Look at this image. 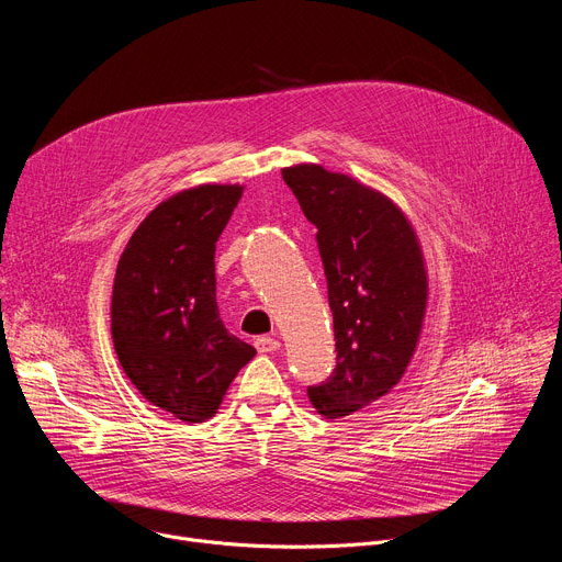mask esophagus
I'll list each match as a JSON object with an SVG mask.
<instances>
[{
	"label": "esophagus",
	"mask_w": 562,
	"mask_h": 562,
	"mask_svg": "<svg viewBox=\"0 0 562 562\" xmlns=\"http://www.w3.org/2000/svg\"><path fill=\"white\" fill-rule=\"evenodd\" d=\"M256 349L260 353H273L280 349V340H276L271 336H260V338H256Z\"/></svg>",
	"instance_id": "34e87169"
}]
</instances>
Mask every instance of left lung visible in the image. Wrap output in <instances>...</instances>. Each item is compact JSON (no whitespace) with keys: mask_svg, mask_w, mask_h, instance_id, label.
Segmentation results:
<instances>
[{"mask_svg":"<svg viewBox=\"0 0 562 562\" xmlns=\"http://www.w3.org/2000/svg\"><path fill=\"white\" fill-rule=\"evenodd\" d=\"M317 228L336 334V369L306 389L325 418L351 416L403 378L423 329L427 271L414 226L389 198L317 165L282 169Z\"/></svg>","mask_w":562,"mask_h":562,"instance_id":"left-lung-1","label":"left lung"}]
</instances>
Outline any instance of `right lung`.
<instances>
[{
  "mask_svg": "<svg viewBox=\"0 0 562 562\" xmlns=\"http://www.w3.org/2000/svg\"><path fill=\"white\" fill-rule=\"evenodd\" d=\"M239 198V184H202L165 200L117 262L111 302L117 360L148 403L184 423L211 418L256 356L226 331L215 302V243Z\"/></svg>",
  "mask_w": 562,
  "mask_h": 562,
  "instance_id": "1",
  "label": "right lung"
}]
</instances>
